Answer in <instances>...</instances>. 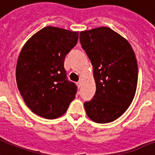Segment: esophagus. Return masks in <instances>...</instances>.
I'll return each instance as SVG.
<instances>
[{"label": "esophagus", "mask_w": 155, "mask_h": 155, "mask_svg": "<svg viewBox=\"0 0 155 155\" xmlns=\"http://www.w3.org/2000/svg\"><path fill=\"white\" fill-rule=\"evenodd\" d=\"M76 85L78 86V88H80V87H81V81H78V82L76 83Z\"/></svg>", "instance_id": "obj_1"}]
</instances>
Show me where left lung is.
I'll return each mask as SVG.
<instances>
[{
	"label": "left lung",
	"mask_w": 155,
	"mask_h": 155,
	"mask_svg": "<svg viewBox=\"0 0 155 155\" xmlns=\"http://www.w3.org/2000/svg\"><path fill=\"white\" fill-rule=\"evenodd\" d=\"M80 44L91 60L96 93L85 101L86 114L98 124L117 120L129 107L138 80L137 62L132 46L107 27L80 32Z\"/></svg>",
	"instance_id": "obj_1"
}]
</instances>
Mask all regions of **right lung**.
Returning <instances> with one entry per match:
<instances>
[{
	"label": "right lung",
	"mask_w": 155,
	"mask_h": 155,
	"mask_svg": "<svg viewBox=\"0 0 155 155\" xmlns=\"http://www.w3.org/2000/svg\"><path fill=\"white\" fill-rule=\"evenodd\" d=\"M79 32L46 27L28 40L20 52L16 81L27 106L53 120L66 113L77 86L67 80L65 57L77 44Z\"/></svg>",
	"instance_id": "add662e5"
}]
</instances>
